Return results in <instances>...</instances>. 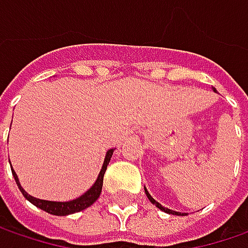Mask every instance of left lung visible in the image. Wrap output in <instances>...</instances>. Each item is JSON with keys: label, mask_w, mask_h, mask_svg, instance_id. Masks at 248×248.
Returning a JSON list of instances; mask_svg holds the SVG:
<instances>
[{"label": "left lung", "mask_w": 248, "mask_h": 248, "mask_svg": "<svg viewBox=\"0 0 248 248\" xmlns=\"http://www.w3.org/2000/svg\"><path fill=\"white\" fill-rule=\"evenodd\" d=\"M145 193H146V196H148L149 200H150V202H152L153 204H156V207H158L160 210H163L164 213H168V214H175V215H185V214H182V213H176V211H172V210H170V208H166V207H163L161 204H158L157 202H156V200H155V199H153L152 196L149 195V192L146 190V189H145Z\"/></svg>", "instance_id": "left-lung-1"}]
</instances>
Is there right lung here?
<instances>
[{
    "label": "right lung",
    "instance_id": "obj_1",
    "mask_svg": "<svg viewBox=\"0 0 248 248\" xmlns=\"http://www.w3.org/2000/svg\"><path fill=\"white\" fill-rule=\"evenodd\" d=\"M113 150L114 149H110L109 152L106 153V157H105V163H103V167L100 170L99 176L96 179V182L93 184V186L91 187L88 192H85L84 195L80 196L78 199L76 200H72V202H48V200H41V199H35L33 196L27 195L22 189V186L19 184V179H17V175L16 172L12 171V175H14L16 184L19 186L20 192L23 193V196L30 202L33 203L34 205H37L38 208H41L44 211L49 213V214L53 215H69L74 214V213H78L81 210H85L88 208L90 205H92L99 197L100 192H102V186H103V175L106 172V168H108V164H109L110 158H111V155H113Z\"/></svg>",
    "mask_w": 248,
    "mask_h": 248
}]
</instances>
